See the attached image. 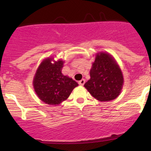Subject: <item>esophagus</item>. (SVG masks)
Instances as JSON below:
<instances>
[{"mask_svg": "<svg viewBox=\"0 0 151 151\" xmlns=\"http://www.w3.org/2000/svg\"><path fill=\"white\" fill-rule=\"evenodd\" d=\"M85 83V79H82L80 80L79 82H78V84H79L80 85H84V84Z\"/></svg>", "mask_w": 151, "mask_h": 151, "instance_id": "1", "label": "esophagus"}]
</instances>
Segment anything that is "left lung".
Listing matches in <instances>:
<instances>
[{
	"instance_id": "8db88e82",
	"label": "left lung",
	"mask_w": 151,
	"mask_h": 151,
	"mask_svg": "<svg viewBox=\"0 0 151 151\" xmlns=\"http://www.w3.org/2000/svg\"><path fill=\"white\" fill-rule=\"evenodd\" d=\"M90 76L84 86L95 99L110 101L119 95L123 85V76L110 54L101 52L96 55Z\"/></svg>"
}]
</instances>
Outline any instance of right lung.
<instances>
[{"mask_svg": "<svg viewBox=\"0 0 151 151\" xmlns=\"http://www.w3.org/2000/svg\"><path fill=\"white\" fill-rule=\"evenodd\" d=\"M63 63L61 60L54 61L53 58H47L36 71L33 79L35 91L45 104H60L67 99L73 89L78 85L73 78L62 74Z\"/></svg>", "mask_w": 151, "mask_h": 151, "instance_id": "obj_1", "label": "right lung"}]
</instances>
